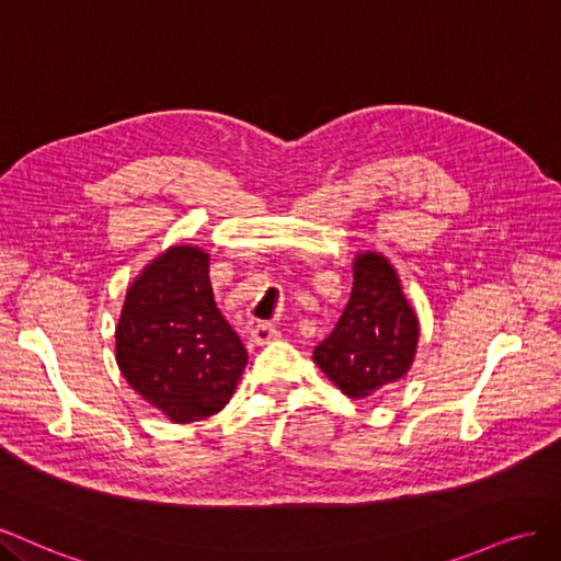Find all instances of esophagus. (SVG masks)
<instances>
[{"label":"esophagus","instance_id":"esophagus-1","mask_svg":"<svg viewBox=\"0 0 561 561\" xmlns=\"http://www.w3.org/2000/svg\"><path fill=\"white\" fill-rule=\"evenodd\" d=\"M282 333L273 327V323H256L254 329H251V342H254V345H259V347H263V345H270V342H275L277 337H279Z\"/></svg>","mask_w":561,"mask_h":561}]
</instances>
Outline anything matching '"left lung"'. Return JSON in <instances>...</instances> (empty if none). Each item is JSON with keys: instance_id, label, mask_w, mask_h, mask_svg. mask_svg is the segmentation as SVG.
Segmentation results:
<instances>
[{"instance_id": "8db88e82", "label": "left lung", "mask_w": 561, "mask_h": 561, "mask_svg": "<svg viewBox=\"0 0 561 561\" xmlns=\"http://www.w3.org/2000/svg\"><path fill=\"white\" fill-rule=\"evenodd\" d=\"M420 323L391 263L368 251L354 261V288L333 333L314 350L319 368L350 399L391 387L414 358Z\"/></svg>"}]
</instances>
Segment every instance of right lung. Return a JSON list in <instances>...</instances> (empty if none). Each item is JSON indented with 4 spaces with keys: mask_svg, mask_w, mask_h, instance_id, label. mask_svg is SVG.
I'll use <instances>...</instances> for the list:
<instances>
[{
    "mask_svg": "<svg viewBox=\"0 0 561 561\" xmlns=\"http://www.w3.org/2000/svg\"><path fill=\"white\" fill-rule=\"evenodd\" d=\"M116 360L141 399L176 424L230 401L247 350L214 302L205 251L170 247L135 279L116 327Z\"/></svg>",
    "mask_w": 561,
    "mask_h": 561,
    "instance_id": "add662e5",
    "label": "right lung"
}]
</instances>
